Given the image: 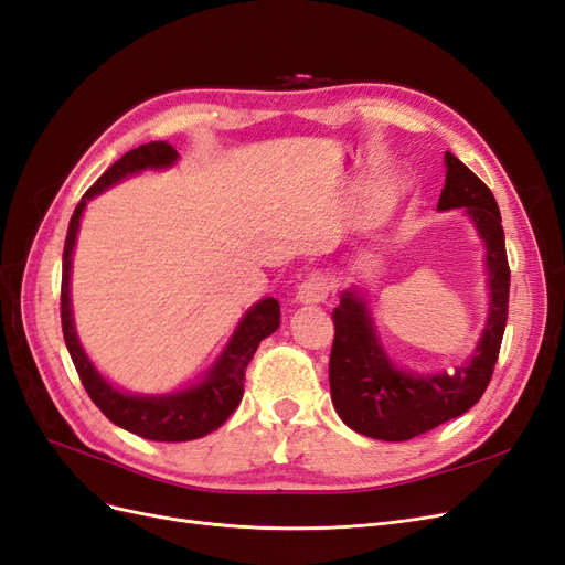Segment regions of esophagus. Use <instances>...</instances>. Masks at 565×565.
Wrapping results in <instances>:
<instances>
[{
  "label": "esophagus",
  "mask_w": 565,
  "mask_h": 565,
  "mask_svg": "<svg viewBox=\"0 0 565 565\" xmlns=\"http://www.w3.org/2000/svg\"><path fill=\"white\" fill-rule=\"evenodd\" d=\"M330 292H332L330 278L324 276V273H311V276L299 285L297 299L301 303H322L324 299L330 297Z\"/></svg>",
  "instance_id": "1"
}]
</instances>
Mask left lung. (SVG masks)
I'll return each instance as SVG.
<instances>
[{
	"label": "left lung",
	"mask_w": 565,
	"mask_h": 565,
	"mask_svg": "<svg viewBox=\"0 0 565 565\" xmlns=\"http://www.w3.org/2000/svg\"><path fill=\"white\" fill-rule=\"evenodd\" d=\"M446 188L438 210L467 207L486 241L490 270V318L469 365L455 372L415 377L393 367L374 337L365 301L341 295L332 311L334 341L330 353V391L339 417L353 431L380 440H409L438 424L465 415L486 393L507 328L509 262L500 207L490 188L471 169L446 152Z\"/></svg>",
	"instance_id": "left-lung-1"
}]
</instances>
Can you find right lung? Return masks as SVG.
<instances>
[{
    "mask_svg": "<svg viewBox=\"0 0 565 565\" xmlns=\"http://www.w3.org/2000/svg\"><path fill=\"white\" fill-rule=\"evenodd\" d=\"M179 152L164 143L152 141L129 150L125 158H119L113 167L106 169L75 207L65 235L63 247V278H61V324H63V339L65 347L71 351L75 370L82 380V386L87 388L89 398L96 407L104 413L113 424L122 426V429L148 438V440H193L204 434L218 429L243 401L245 391V370L254 358L256 349L262 341L278 330L280 324V303L276 299H264L254 306V309L243 318L241 328L235 330L228 349L218 358V363L210 372V377L200 386L188 388L174 396L162 398H143V396H129V393H119L113 388L89 363L84 355L75 324L71 313V256L75 247V235L79 226V216L84 212V204L92 200L96 193L104 191L110 183L119 181L122 177L139 172L146 167H167L177 160Z\"/></svg>",
    "mask_w": 565,
    "mask_h": 565,
    "instance_id": "add662e5",
    "label": "right lung"
}]
</instances>
